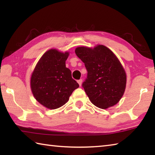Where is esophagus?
<instances>
[{
	"instance_id": "obj_1",
	"label": "esophagus",
	"mask_w": 155,
	"mask_h": 155,
	"mask_svg": "<svg viewBox=\"0 0 155 155\" xmlns=\"http://www.w3.org/2000/svg\"><path fill=\"white\" fill-rule=\"evenodd\" d=\"M82 82H83V80H82V79H80V80H78V81H77V83H78V84L80 85V86H81Z\"/></svg>"
}]
</instances>
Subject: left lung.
Wrapping results in <instances>:
<instances>
[{"mask_svg": "<svg viewBox=\"0 0 155 155\" xmlns=\"http://www.w3.org/2000/svg\"><path fill=\"white\" fill-rule=\"evenodd\" d=\"M75 53L87 71L82 87L91 103L103 109L118 103L126 88L127 75L115 54L103 45L78 47Z\"/></svg>", "mask_w": 155, "mask_h": 155, "instance_id": "obj_1", "label": "left lung"}]
</instances>
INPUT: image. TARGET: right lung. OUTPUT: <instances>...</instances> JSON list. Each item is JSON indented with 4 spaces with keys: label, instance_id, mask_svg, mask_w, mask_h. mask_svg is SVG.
<instances>
[{
    "label": "right lung",
    "instance_id": "1",
    "mask_svg": "<svg viewBox=\"0 0 155 155\" xmlns=\"http://www.w3.org/2000/svg\"><path fill=\"white\" fill-rule=\"evenodd\" d=\"M69 53L51 49L42 56L31 79V88L35 99L49 109H56L67 103L79 85L72 78L65 62Z\"/></svg>",
    "mask_w": 155,
    "mask_h": 155
}]
</instances>
